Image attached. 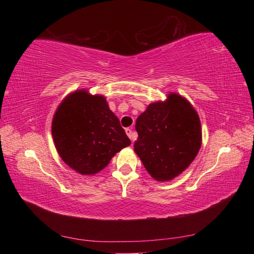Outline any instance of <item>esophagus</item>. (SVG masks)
I'll return each instance as SVG.
<instances>
[{
    "instance_id": "34e87169",
    "label": "esophagus",
    "mask_w": 254,
    "mask_h": 254,
    "mask_svg": "<svg viewBox=\"0 0 254 254\" xmlns=\"http://www.w3.org/2000/svg\"><path fill=\"white\" fill-rule=\"evenodd\" d=\"M126 133H127V136L128 137H130V139L133 141V140H134V135H133V132H132V130H131V128H126Z\"/></svg>"
}]
</instances>
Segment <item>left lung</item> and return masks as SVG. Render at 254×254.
<instances>
[{
	"label": "left lung",
	"instance_id": "1",
	"mask_svg": "<svg viewBox=\"0 0 254 254\" xmlns=\"http://www.w3.org/2000/svg\"><path fill=\"white\" fill-rule=\"evenodd\" d=\"M135 130L134 152L158 182H169L186 170L201 147L198 113L175 92L149 104L136 119Z\"/></svg>",
	"mask_w": 254,
	"mask_h": 254
}]
</instances>
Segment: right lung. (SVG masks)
Wrapping results in <instances>:
<instances>
[{"label": "right lung", "mask_w": 254, "mask_h": 254, "mask_svg": "<svg viewBox=\"0 0 254 254\" xmlns=\"http://www.w3.org/2000/svg\"><path fill=\"white\" fill-rule=\"evenodd\" d=\"M55 147L76 173L96 175L131 141L103 95L77 89L64 98L51 123Z\"/></svg>", "instance_id": "1"}]
</instances>
